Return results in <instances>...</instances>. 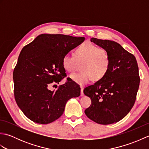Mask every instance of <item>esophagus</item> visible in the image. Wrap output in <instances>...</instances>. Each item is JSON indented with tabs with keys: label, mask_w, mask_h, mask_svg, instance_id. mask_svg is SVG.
<instances>
[{
	"label": "esophagus",
	"mask_w": 149,
	"mask_h": 149,
	"mask_svg": "<svg viewBox=\"0 0 149 149\" xmlns=\"http://www.w3.org/2000/svg\"><path fill=\"white\" fill-rule=\"evenodd\" d=\"M83 90H84V88L83 86H81V96H83L84 95Z\"/></svg>",
	"instance_id": "esophagus-1"
}]
</instances>
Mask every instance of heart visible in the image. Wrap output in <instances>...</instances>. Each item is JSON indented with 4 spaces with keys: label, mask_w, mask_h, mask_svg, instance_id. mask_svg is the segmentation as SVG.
Here are the masks:
<instances>
[{
    "label": "heart",
    "mask_w": 149,
    "mask_h": 149,
    "mask_svg": "<svg viewBox=\"0 0 149 149\" xmlns=\"http://www.w3.org/2000/svg\"><path fill=\"white\" fill-rule=\"evenodd\" d=\"M61 63L63 68L68 72L76 70L80 65L81 70L73 73L69 77L77 84L84 85L105 76L110 67L111 58L107 50L85 42L74 50V57L69 54L63 56Z\"/></svg>",
    "instance_id": "b5f03b06"
}]
</instances>
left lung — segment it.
<instances>
[{
  "instance_id": "1",
  "label": "left lung",
  "mask_w": 149,
  "mask_h": 149,
  "mask_svg": "<svg viewBox=\"0 0 149 149\" xmlns=\"http://www.w3.org/2000/svg\"><path fill=\"white\" fill-rule=\"evenodd\" d=\"M90 41L107 50L111 64L102 79L84 89L91 100L84 113L97 123L111 124L124 118L134 106L140 81L138 63L133 54L114 41L95 38Z\"/></svg>"
}]
</instances>
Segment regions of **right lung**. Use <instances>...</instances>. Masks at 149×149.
<instances>
[{"label": "right lung", "instance_id": "add662e5", "mask_svg": "<svg viewBox=\"0 0 149 149\" xmlns=\"http://www.w3.org/2000/svg\"><path fill=\"white\" fill-rule=\"evenodd\" d=\"M84 37L42 34L22 49L13 71L14 95L18 106L28 118L41 124L61 116L67 101L81 94V88L67 80L56 91L49 86L65 77V55L79 45Z\"/></svg>", "mask_w": 149, "mask_h": 149}]
</instances>
